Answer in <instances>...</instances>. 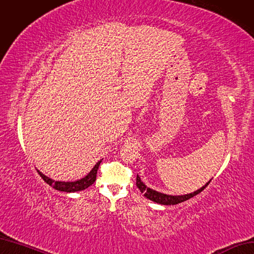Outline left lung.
Here are the masks:
<instances>
[{
	"instance_id": "8db88e82",
	"label": "left lung",
	"mask_w": 254,
	"mask_h": 254,
	"mask_svg": "<svg viewBox=\"0 0 254 254\" xmlns=\"http://www.w3.org/2000/svg\"><path fill=\"white\" fill-rule=\"evenodd\" d=\"M210 182H211V180L209 181L205 186L197 189L194 192H192V193L184 194V195H169V194L162 193V192H159V191H155L151 188H148L145 185V184L142 182L141 178L138 177V174L136 176V186L139 189V191H141L142 193H144V196H146L148 199L152 200V202L161 204V205H177V204H180L182 202H185V200H187L191 197H193L194 195L198 194L199 192H202Z\"/></svg>"
}]
</instances>
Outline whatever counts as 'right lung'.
<instances>
[{
  "instance_id": "right-lung-1",
  "label": "right lung",
  "mask_w": 254,
  "mask_h": 254,
  "mask_svg": "<svg viewBox=\"0 0 254 254\" xmlns=\"http://www.w3.org/2000/svg\"><path fill=\"white\" fill-rule=\"evenodd\" d=\"M102 160L99 161L97 164L94 165V167L91 169V171L87 174L86 177H84L81 180H77L74 182H61V181H55L48 177H46L45 174H43L41 171L38 170L39 174L42 177V179L45 181L48 185L51 187H54L55 189L59 191H64V192H76V191H82L85 190L86 188H88L91 186L92 184L95 182V179H97V172L99 169V166L101 164Z\"/></svg>"
}]
</instances>
